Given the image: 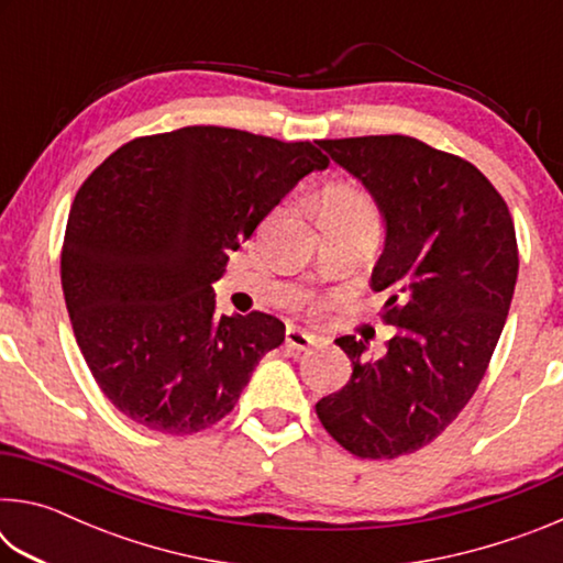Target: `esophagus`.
<instances>
[{
  "label": "esophagus",
  "mask_w": 563,
  "mask_h": 563,
  "mask_svg": "<svg viewBox=\"0 0 563 563\" xmlns=\"http://www.w3.org/2000/svg\"><path fill=\"white\" fill-rule=\"evenodd\" d=\"M312 335H308V332L305 330H300V328H288V332H285V345H288L290 350H295V352H305V350H310V345H312Z\"/></svg>",
  "instance_id": "esophagus-1"
}]
</instances>
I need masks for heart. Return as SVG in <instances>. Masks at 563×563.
Returning <instances> with one entry per match:
<instances>
[{
  "mask_svg": "<svg viewBox=\"0 0 563 563\" xmlns=\"http://www.w3.org/2000/svg\"><path fill=\"white\" fill-rule=\"evenodd\" d=\"M318 216L320 221H328V218L352 221V218H375L377 208L365 188L338 180V184H330L322 190Z\"/></svg>",
  "mask_w": 563,
  "mask_h": 563,
  "instance_id": "heart-1",
  "label": "heart"
}]
</instances>
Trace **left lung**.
<instances>
[{
  "label": "left lung",
  "mask_w": 563,
  "mask_h": 563,
  "mask_svg": "<svg viewBox=\"0 0 563 563\" xmlns=\"http://www.w3.org/2000/svg\"><path fill=\"white\" fill-rule=\"evenodd\" d=\"M385 216L373 288L387 292V352L355 335L347 385L316 405L322 427L360 460H395L437 440L479 387L519 273L509 206L479 168L412 136L325 139Z\"/></svg>",
  "instance_id": "1"
}]
</instances>
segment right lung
<instances>
[{
    "instance_id": "obj_1",
    "label": "right lung",
    "mask_w": 563,
    "mask_h": 563,
    "mask_svg": "<svg viewBox=\"0 0 563 563\" xmlns=\"http://www.w3.org/2000/svg\"><path fill=\"white\" fill-rule=\"evenodd\" d=\"M328 156L310 141L186 126L139 136L76 194L62 288L109 402L146 430L194 434L231 412L285 325L218 316L211 283L280 198Z\"/></svg>"
}]
</instances>
